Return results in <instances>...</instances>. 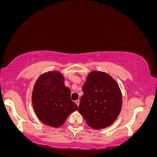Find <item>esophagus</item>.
I'll return each mask as SVG.
<instances>
[{
  "label": "esophagus",
  "mask_w": 157,
  "mask_h": 157,
  "mask_svg": "<svg viewBox=\"0 0 157 157\" xmlns=\"http://www.w3.org/2000/svg\"><path fill=\"white\" fill-rule=\"evenodd\" d=\"M75 103H77V106H78V105H79V103H80V101L78 100V99H77V100H76V101H75Z\"/></svg>",
  "instance_id": "34e87169"
}]
</instances>
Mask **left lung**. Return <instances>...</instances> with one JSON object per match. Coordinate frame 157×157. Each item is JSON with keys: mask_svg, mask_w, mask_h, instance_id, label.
Segmentation results:
<instances>
[{"mask_svg": "<svg viewBox=\"0 0 157 157\" xmlns=\"http://www.w3.org/2000/svg\"><path fill=\"white\" fill-rule=\"evenodd\" d=\"M78 111L87 124L99 130L112 125L121 111L122 96L118 84L102 71L90 73L82 86Z\"/></svg>", "mask_w": 157, "mask_h": 157, "instance_id": "1", "label": "left lung"}]
</instances>
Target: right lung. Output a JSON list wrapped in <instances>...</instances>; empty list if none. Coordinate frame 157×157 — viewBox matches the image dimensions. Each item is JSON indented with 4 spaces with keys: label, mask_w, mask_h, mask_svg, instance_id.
I'll list each match as a JSON object with an SVG mask.
<instances>
[{
    "label": "right lung",
    "mask_w": 157,
    "mask_h": 157,
    "mask_svg": "<svg viewBox=\"0 0 157 157\" xmlns=\"http://www.w3.org/2000/svg\"><path fill=\"white\" fill-rule=\"evenodd\" d=\"M65 77L58 71L40 75L32 91V104L38 118L53 128L62 126L78 106L71 99V90L64 84Z\"/></svg>",
    "instance_id": "obj_1"
}]
</instances>
